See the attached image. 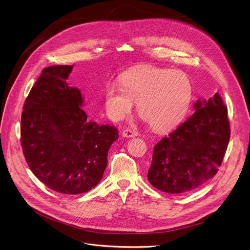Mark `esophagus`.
Segmentation results:
<instances>
[{
	"instance_id": "esophagus-1",
	"label": "esophagus",
	"mask_w": 250,
	"mask_h": 250,
	"mask_svg": "<svg viewBox=\"0 0 250 250\" xmlns=\"http://www.w3.org/2000/svg\"><path fill=\"white\" fill-rule=\"evenodd\" d=\"M137 134H138L137 131L132 128H125L123 130V136H125V137H134Z\"/></svg>"
}]
</instances>
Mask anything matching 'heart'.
Here are the masks:
<instances>
[{
  "mask_svg": "<svg viewBox=\"0 0 250 250\" xmlns=\"http://www.w3.org/2000/svg\"><path fill=\"white\" fill-rule=\"evenodd\" d=\"M192 84L179 70H168L150 65L126 71L121 85L105 87L104 104L113 120L128 116L137 102V111L155 130H167L186 116L192 101Z\"/></svg>",
  "mask_w": 250,
  "mask_h": 250,
  "instance_id": "obj_1",
  "label": "heart"
}]
</instances>
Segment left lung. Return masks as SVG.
Masks as SVG:
<instances>
[{
	"instance_id": "obj_1",
	"label": "left lung",
	"mask_w": 250,
	"mask_h": 250,
	"mask_svg": "<svg viewBox=\"0 0 250 250\" xmlns=\"http://www.w3.org/2000/svg\"><path fill=\"white\" fill-rule=\"evenodd\" d=\"M195 113L154 146L147 178L169 194L194 191L215 176L230 136L228 108L219 93L198 100Z\"/></svg>"
}]
</instances>
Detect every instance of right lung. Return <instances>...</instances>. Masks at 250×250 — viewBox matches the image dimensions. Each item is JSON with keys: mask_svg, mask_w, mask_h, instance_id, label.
Returning <instances> with one entry per match:
<instances>
[{"mask_svg": "<svg viewBox=\"0 0 250 250\" xmlns=\"http://www.w3.org/2000/svg\"><path fill=\"white\" fill-rule=\"evenodd\" d=\"M72 69L56 65L42 71L24 102L21 123V145L31 172L66 195L97 186L119 137L113 125L88 120L80 90L66 82Z\"/></svg>", "mask_w": 250, "mask_h": 250, "instance_id": "right-lung-1", "label": "right lung"}]
</instances>
